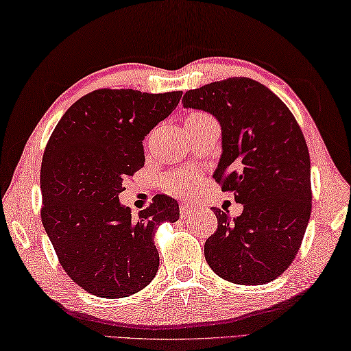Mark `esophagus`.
I'll use <instances>...</instances> for the list:
<instances>
[{"label":"esophagus","instance_id":"esophagus-1","mask_svg":"<svg viewBox=\"0 0 351 351\" xmlns=\"http://www.w3.org/2000/svg\"><path fill=\"white\" fill-rule=\"evenodd\" d=\"M194 212H195V207L194 206H191L188 203H182L180 204V215H182L183 219L184 218H189Z\"/></svg>","mask_w":351,"mask_h":351}]
</instances>
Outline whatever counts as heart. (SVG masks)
<instances>
[{
  "mask_svg": "<svg viewBox=\"0 0 351 351\" xmlns=\"http://www.w3.org/2000/svg\"><path fill=\"white\" fill-rule=\"evenodd\" d=\"M209 115H206V113H192L191 117H188V119H199V118H206ZM191 178L192 174L189 171H180V173H173V174H168L163 177L162 184L163 188L169 192H182L188 189V186L191 183Z\"/></svg>",
  "mask_w": 351,
  "mask_h": 351,
  "instance_id": "heart-1",
  "label": "heart"
}]
</instances>
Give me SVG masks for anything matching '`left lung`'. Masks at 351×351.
Wrapping results in <instances>:
<instances>
[{
  "mask_svg": "<svg viewBox=\"0 0 351 351\" xmlns=\"http://www.w3.org/2000/svg\"><path fill=\"white\" fill-rule=\"evenodd\" d=\"M183 107L212 113L223 130L215 171L221 191L244 206L239 217L213 209L209 267L227 282L265 285L294 261L312 210L311 157L297 119L267 86L230 77L183 95Z\"/></svg>",
  "mask_w": 351,
  "mask_h": 351,
  "instance_id": "8db88e82",
  "label": "left lung"
}]
</instances>
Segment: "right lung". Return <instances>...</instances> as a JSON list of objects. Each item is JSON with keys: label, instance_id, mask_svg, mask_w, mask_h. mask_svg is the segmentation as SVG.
Here are the masks:
<instances>
[{"label": "right lung", "instance_id": "obj_1", "mask_svg": "<svg viewBox=\"0 0 351 351\" xmlns=\"http://www.w3.org/2000/svg\"><path fill=\"white\" fill-rule=\"evenodd\" d=\"M182 92L97 89L69 107L42 157L40 218L65 273L101 298L133 295L159 268L154 232L178 204L159 197L132 217L124 182L144 167L142 141L171 115Z\"/></svg>", "mask_w": 351, "mask_h": 351}]
</instances>
